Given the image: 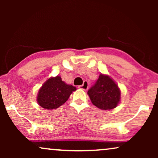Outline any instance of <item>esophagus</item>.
<instances>
[{"instance_id":"esophagus-1","label":"esophagus","mask_w":158,"mask_h":158,"mask_svg":"<svg viewBox=\"0 0 158 158\" xmlns=\"http://www.w3.org/2000/svg\"><path fill=\"white\" fill-rule=\"evenodd\" d=\"M88 86H89V84H88V82L87 81H84L83 85L78 86V88H80V89H83V90H85L88 88Z\"/></svg>"}]
</instances>
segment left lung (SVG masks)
Segmentation results:
<instances>
[{"label":"left lung","mask_w":158,"mask_h":158,"mask_svg":"<svg viewBox=\"0 0 158 158\" xmlns=\"http://www.w3.org/2000/svg\"><path fill=\"white\" fill-rule=\"evenodd\" d=\"M88 94L93 104L102 110L114 109L121 99V92L116 83L109 75L103 74L99 75Z\"/></svg>","instance_id":"obj_1"}]
</instances>
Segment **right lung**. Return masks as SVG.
Masks as SVG:
<instances>
[{
  "label": "right lung",
  "instance_id": "obj_1",
  "mask_svg": "<svg viewBox=\"0 0 158 158\" xmlns=\"http://www.w3.org/2000/svg\"><path fill=\"white\" fill-rule=\"evenodd\" d=\"M75 90L76 88L66 84L60 76L50 77L39 90L37 102L44 109H57L68 101L70 94Z\"/></svg>",
  "mask_w": 158,
  "mask_h": 158
}]
</instances>
